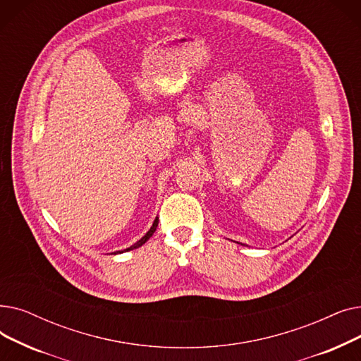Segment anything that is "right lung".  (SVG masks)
<instances>
[{"instance_id": "obj_1", "label": "right lung", "mask_w": 361, "mask_h": 361, "mask_svg": "<svg viewBox=\"0 0 361 361\" xmlns=\"http://www.w3.org/2000/svg\"><path fill=\"white\" fill-rule=\"evenodd\" d=\"M158 223H159V218L156 216V219L153 221V226L150 227V230L145 234V236L140 239L137 243H134L133 246H130V247H127V249H123V250H119V252H114V254H121V252H127V250H133V249H135V247H138V246H142V245H145L150 238H152V234L156 231V227H158Z\"/></svg>"}]
</instances>
